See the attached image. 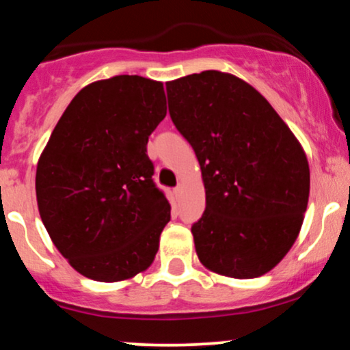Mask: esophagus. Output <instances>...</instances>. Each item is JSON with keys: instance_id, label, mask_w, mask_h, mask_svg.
Returning a JSON list of instances; mask_svg holds the SVG:
<instances>
[{"instance_id": "obj_1", "label": "esophagus", "mask_w": 350, "mask_h": 350, "mask_svg": "<svg viewBox=\"0 0 350 350\" xmlns=\"http://www.w3.org/2000/svg\"><path fill=\"white\" fill-rule=\"evenodd\" d=\"M180 192H183V186H180V184H179L178 187H174V194H176V198H179Z\"/></svg>"}]
</instances>
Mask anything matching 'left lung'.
Returning <instances> with one entry per match:
<instances>
[{
    "mask_svg": "<svg viewBox=\"0 0 350 350\" xmlns=\"http://www.w3.org/2000/svg\"><path fill=\"white\" fill-rule=\"evenodd\" d=\"M172 123L194 150L206 211L191 228L207 270L256 278L298 239L309 198L306 152L268 100L232 74L166 83Z\"/></svg>",
    "mask_w": 350,
    "mask_h": 350,
    "instance_id": "1",
    "label": "left lung"
}]
</instances>
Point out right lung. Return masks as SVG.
<instances>
[{
	"mask_svg": "<svg viewBox=\"0 0 350 350\" xmlns=\"http://www.w3.org/2000/svg\"><path fill=\"white\" fill-rule=\"evenodd\" d=\"M166 116L161 82L116 75L83 87L36 171L47 234L80 275L103 283L146 270L171 219L146 144Z\"/></svg>",
	"mask_w": 350,
	"mask_h": 350,
	"instance_id": "right-lung-1",
	"label": "right lung"
}]
</instances>
